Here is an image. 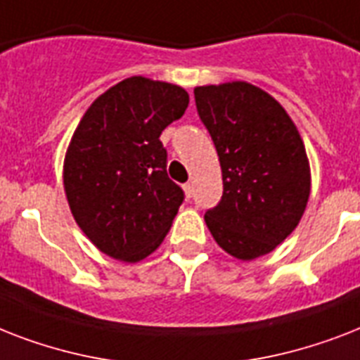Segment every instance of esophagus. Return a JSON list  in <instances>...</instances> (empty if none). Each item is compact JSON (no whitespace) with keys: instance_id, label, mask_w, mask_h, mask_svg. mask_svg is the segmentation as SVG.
Returning <instances> with one entry per match:
<instances>
[{"instance_id":"1","label":"esophagus","mask_w":360,"mask_h":360,"mask_svg":"<svg viewBox=\"0 0 360 360\" xmlns=\"http://www.w3.org/2000/svg\"><path fill=\"white\" fill-rule=\"evenodd\" d=\"M183 191H185V196H186V198H192V192H194V186H192V183H186V185H183Z\"/></svg>"}]
</instances>
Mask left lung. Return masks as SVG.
Here are the masks:
<instances>
[{"mask_svg":"<svg viewBox=\"0 0 360 360\" xmlns=\"http://www.w3.org/2000/svg\"><path fill=\"white\" fill-rule=\"evenodd\" d=\"M222 169V200L205 213L213 239L250 262L295 230L310 196L302 138L282 104L248 82L194 87Z\"/></svg>","mask_w":360,"mask_h":360,"instance_id":"1","label":"left lung"}]
</instances>
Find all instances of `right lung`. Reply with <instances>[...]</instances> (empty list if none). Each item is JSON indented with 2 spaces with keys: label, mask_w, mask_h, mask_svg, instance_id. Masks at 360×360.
<instances>
[{
  "label": "right lung",
  "mask_w": 360,
  "mask_h": 360,
  "mask_svg": "<svg viewBox=\"0 0 360 360\" xmlns=\"http://www.w3.org/2000/svg\"><path fill=\"white\" fill-rule=\"evenodd\" d=\"M186 106L183 87L130 76L95 98L76 127L65 194L76 224L106 256L140 262L172 228L185 194L166 174L160 134Z\"/></svg>",
  "instance_id": "add662e5"
}]
</instances>
